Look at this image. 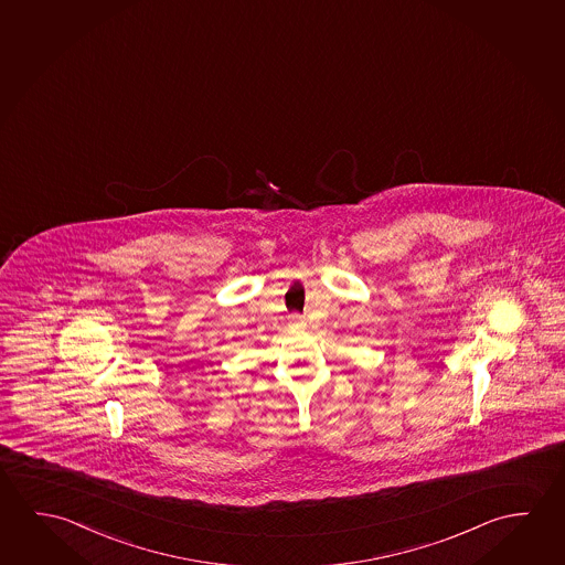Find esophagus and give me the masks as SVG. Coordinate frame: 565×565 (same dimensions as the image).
I'll return each mask as SVG.
<instances>
[{
	"instance_id": "34e87169",
	"label": "esophagus",
	"mask_w": 565,
	"mask_h": 565,
	"mask_svg": "<svg viewBox=\"0 0 565 565\" xmlns=\"http://www.w3.org/2000/svg\"><path fill=\"white\" fill-rule=\"evenodd\" d=\"M294 319H296L297 323H303V317H294Z\"/></svg>"
}]
</instances>
